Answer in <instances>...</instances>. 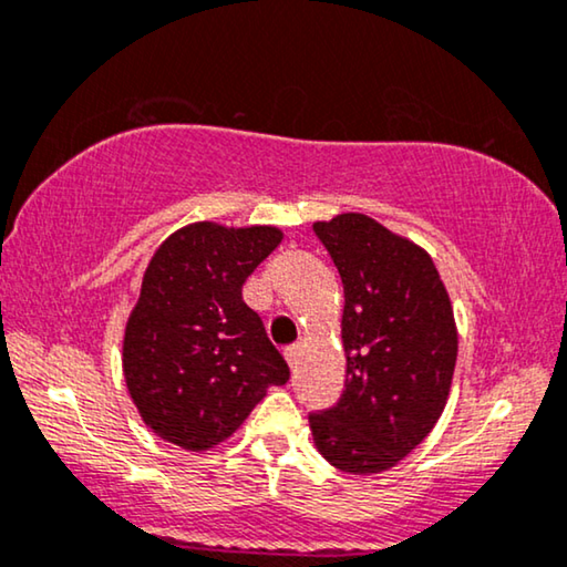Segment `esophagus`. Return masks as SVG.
I'll return each instance as SVG.
<instances>
[{"label": "esophagus", "mask_w": 567, "mask_h": 567, "mask_svg": "<svg viewBox=\"0 0 567 567\" xmlns=\"http://www.w3.org/2000/svg\"><path fill=\"white\" fill-rule=\"evenodd\" d=\"M300 353H302V346H290V349L285 351V359H287V364H290L292 369L298 367V361H300Z\"/></svg>", "instance_id": "34e87169"}]
</instances>
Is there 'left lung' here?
<instances>
[{
  "instance_id": "1",
  "label": "left lung",
  "mask_w": 567,
  "mask_h": 567,
  "mask_svg": "<svg viewBox=\"0 0 567 567\" xmlns=\"http://www.w3.org/2000/svg\"><path fill=\"white\" fill-rule=\"evenodd\" d=\"M312 231L343 282L346 384L336 408L312 412L318 453L346 473H382L425 441L451 392L458 331L433 259L364 214Z\"/></svg>"
}]
</instances>
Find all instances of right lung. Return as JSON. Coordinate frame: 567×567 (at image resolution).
<instances>
[{
    "instance_id": "add662e5",
    "label": "right lung",
    "mask_w": 567,
    "mask_h": 567,
    "mask_svg": "<svg viewBox=\"0 0 567 567\" xmlns=\"http://www.w3.org/2000/svg\"><path fill=\"white\" fill-rule=\"evenodd\" d=\"M280 241L275 226L198 221L152 255L124 328L122 369L140 417L163 441L208 451L241 427L269 386L290 379L241 298Z\"/></svg>"
}]
</instances>
